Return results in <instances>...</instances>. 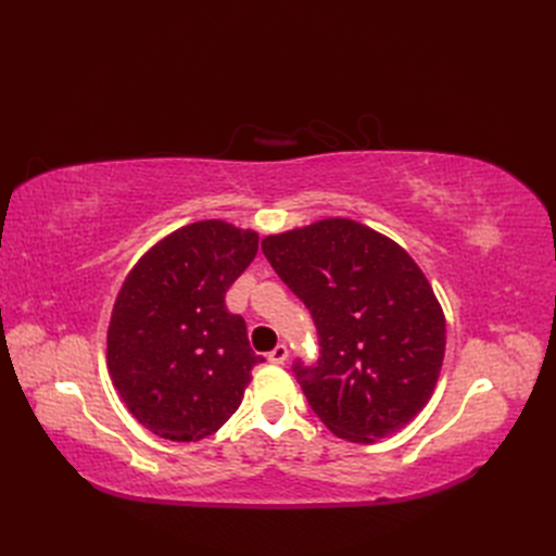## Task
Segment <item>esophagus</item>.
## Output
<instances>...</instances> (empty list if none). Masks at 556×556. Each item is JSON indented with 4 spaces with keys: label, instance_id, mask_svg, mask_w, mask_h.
Listing matches in <instances>:
<instances>
[{
    "label": "esophagus",
    "instance_id": "obj_1",
    "mask_svg": "<svg viewBox=\"0 0 556 556\" xmlns=\"http://www.w3.org/2000/svg\"><path fill=\"white\" fill-rule=\"evenodd\" d=\"M288 355H290L288 345L278 343L271 352H268V362H271V364H285V359H288Z\"/></svg>",
    "mask_w": 556,
    "mask_h": 556
}]
</instances>
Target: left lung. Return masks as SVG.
Listing matches in <instances>:
<instances>
[{
    "label": "left lung",
    "mask_w": 556,
    "mask_h": 556,
    "mask_svg": "<svg viewBox=\"0 0 556 556\" xmlns=\"http://www.w3.org/2000/svg\"><path fill=\"white\" fill-rule=\"evenodd\" d=\"M262 252L317 329V359L292 366L313 413L350 443L406 427L445 355V315L408 252L348 217L266 237Z\"/></svg>",
    "instance_id": "obj_1"
}]
</instances>
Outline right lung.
<instances>
[{
	"mask_svg": "<svg viewBox=\"0 0 556 556\" xmlns=\"http://www.w3.org/2000/svg\"><path fill=\"white\" fill-rule=\"evenodd\" d=\"M257 233L223 220L180 227L131 268L106 336L109 374L129 413L160 439L190 443L237 413L264 357L225 294L257 255Z\"/></svg>",
	"mask_w": 556,
	"mask_h": 556,
	"instance_id": "right-lung-1",
	"label": "right lung"
}]
</instances>
